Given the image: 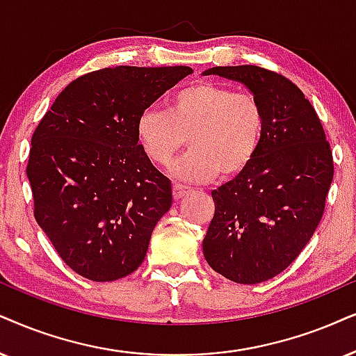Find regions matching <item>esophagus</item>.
<instances>
[{
  "instance_id": "obj_1",
  "label": "esophagus",
  "mask_w": 356,
  "mask_h": 356,
  "mask_svg": "<svg viewBox=\"0 0 356 356\" xmlns=\"http://www.w3.org/2000/svg\"><path fill=\"white\" fill-rule=\"evenodd\" d=\"M188 192H191V188H188V187H186V186H181V184H175V186H174V191H172V193H174V199H175V200H181L182 197H186Z\"/></svg>"
}]
</instances>
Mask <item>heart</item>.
Wrapping results in <instances>:
<instances>
[{"instance_id":"b5f03b06","label":"heart","mask_w":356,"mask_h":356,"mask_svg":"<svg viewBox=\"0 0 356 356\" xmlns=\"http://www.w3.org/2000/svg\"><path fill=\"white\" fill-rule=\"evenodd\" d=\"M266 113L259 98L215 82L179 90L168 100V111L146 108L136 121V138L157 165H169L186 146L191 151L172 172L187 182L241 174L263 141Z\"/></svg>"}]
</instances>
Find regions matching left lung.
Returning a JSON list of instances; mask_svg holds the SVG:
<instances>
[{"label": "left lung", "instance_id": "1", "mask_svg": "<svg viewBox=\"0 0 356 356\" xmlns=\"http://www.w3.org/2000/svg\"><path fill=\"white\" fill-rule=\"evenodd\" d=\"M204 75L243 83L266 113L254 159L211 191L215 213L202 243L213 271L258 284L284 271L316 232L334 179L330 145L310 102L276 72L235 65Z\"/></svg>", "mask_w": 356, "mask_h": 356}]
</instances>
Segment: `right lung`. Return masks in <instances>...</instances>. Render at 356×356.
Masks as SVG:
<instances>
[{"label": "right lung", "instance_id": "1", "mask_svg": "<svg viewBox=\"0 0 356 356\" xmlns=\"http://www.w3.org/2000/svg\"><path fill=\"white\" fill-rule=\"evenodd\" d=\"M128 67L67 85L31 139L34 217L64 263L90 281L128 276L172 205V187L136 138L138 116L192 74Z\"/></svg>", "mask_w": 356, "mask_h": 356}]
</instances>
